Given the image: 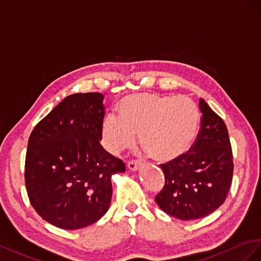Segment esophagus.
Masks as SVG:
<instances>
[{
  "label": "esophagus",
  "instance_id": "34e87169",
  "mask_svg": "<svg viewBox=\"0 0 261 261\" xmlns=\"http://www.w3.org/2000/svg\"><path fill=\"white\" fill-rule=\"evenodd\" d=\"M126 166H128V168L130 170H133V172H136V170H138L140 167H141V163L137 160H131L128 162V164H126Z\"/></svg>",
  "mask_w": 261,
  "mask_h": 261
}]
</instances>
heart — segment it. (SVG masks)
<instances>
[{
  "label": "heart",
  "mask_w": 261,
  "mask_h": 261,
  "mask_svg": "<svg viewBox=\"0 0 261 261\" xmlns=\"http://www.w3.org/2000/svg\"><path fill=\"white\" fill-rule=\"evenodd\" d=\"M120 117L109 114L102 122V143L119 155L141 144L153 159L172 162L188 153L197 137L199 111L189 97L152 93L126 96L119 103Z\"/></svg>",
  "instance_id": "1"
}]
</instances>
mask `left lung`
Listing matches in <instances>:
<instances>
[{"label":"left lung","mask_w":261,"mask_h":261,"mask_svg":"<svg viewBox=\"0 0 261 261\" xmlns=\"http://www.w3.org/2000/svg\"><path fill=\"white\" fill-rule=\"evenodd\" d=\"M200 130L188 153L161 164L165 185L155 201L179 220L204 218L221 206L233 177V154L227 128L202 99L199 100Z\"/></svg>","instance_id":"left-lung-1"}]
</instances>
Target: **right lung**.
I'll return each instance as SVG.
<instances>
[{
	"instance_id": "1",
	"label": "right lung",
	"mask_w": 261,
	"mask_h": 261,
	"mask_svg": "<svg viewBox=\"0 0 261 261\" xmlns=\"http://www.w3.org/2000/svg\"><path fill=\"white\" fill-rule=\"evenodd\" d=\"M103 95L65 97L37 123L28 140L25 185L36 212L63 229L83 228L107 212L111 176L124 163L100 145Z\"/></svg>"
}]
</instances>
